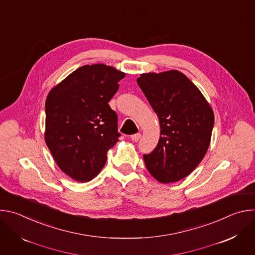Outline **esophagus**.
Returning a JSON list of instances; mask_svg holds the SVG:
<instances>
[{
	"mask_svg": "<svg viewBox=\"0 0 255 255\" xmlns=\"http://www.w3.org/2000/svg\"><path fill=\"white\" fill-rule=\"evenodd\" d=\"M140 138H141V134H140V133H136V134H134V135L131 136V139H132V141H134V142H137Z\"/></svg>",
	"mask_w": 255,
	"mask_h": 255,
	"instance_id": "esophagus-1",
	"label": "esophagus"
}]
</instances>
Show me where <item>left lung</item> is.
I'll use <instances>...</instances> for the list:
<instances>
[{
  "mask_svg": "<svg viewBox=\"0 0 255 255\" xmlns=\"http://www.w3.org/2000/svg\"><path fill=\"white\" fill-rule=\"evenodd\" d=\"M160 125L157 146L143 159L162 184L189 175L209 148L214 113L200 90L178 70L148 72L137 79Z\"/></svg>",
  "mask_w": 255,
  "mask_h": 255,
  "instance_id": "obj_1",
  "label": "left lung"
}]
</instances>
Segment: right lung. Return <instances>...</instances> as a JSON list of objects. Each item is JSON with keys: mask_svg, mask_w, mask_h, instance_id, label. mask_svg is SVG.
Segmentation results:
<instances>
[{"mask_svg": "<svg viewBox=\"0 0 255 255\" xmlns=\"http://www.w3.org/2000/svg\"><path fill=\"white\" fill-rule=\"evenodd\" d=\"M125 74L103 63L84 65L48 94L45 142L58 167L80 183L96 177L118 142V117L109 102Z\"/></svg>", "mask_w": 255, "mask_h": 255, "instance_id": "right-lung-1", "label": "right lung"}]
</instances>
